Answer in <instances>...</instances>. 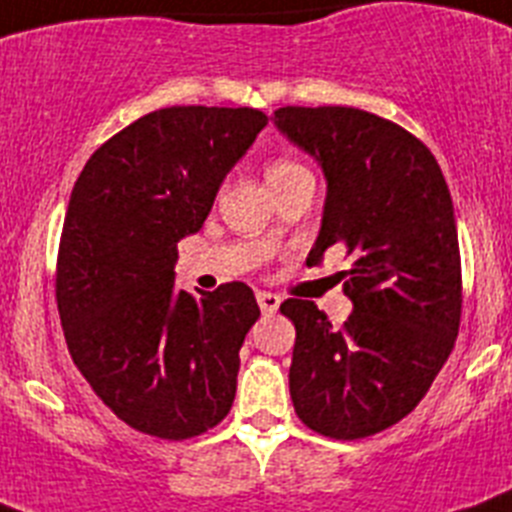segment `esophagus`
Returning <instances> with one entry per match:
<instances>
[{
	"label": "esophagus",
	"mask_w": 512,
	"mask_h": 512,
	"mask_svg": "<svg viewBox=\"0 0 512 512\" xmlns=\"http://www.w3.org/2000/svg\"><path fill=\"white\" fill-rule=\"evenodd\" d=\"M257 303H260V311L265 313V316H273L280 308V296H275L270 290H260V293H257Z\"/></svg>",
	"instance_id": "1"
}]
</instances>
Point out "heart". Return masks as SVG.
Segmentation results:
<instances>
[{
  "label": "heart",
  "instance_id": "b5f03b06",
  "mask_svg": "<svg viewBox=\"0 0 512 512\" xmlns=\"http://www.w3.org/2000/svg\"><path fill=\"white\" fill-rule=\"evenodd\" d=\"M303 173H308L303 165H298L296 160H288V158H278L273 160V163L267 165L265 170V176H267V183L270 186H280V183L290 181V178H296V176H303Z\"/></svg>",
  "mask_w": 512,
  "mask_h": 512
}]
</instances>
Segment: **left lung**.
Instances as JSON below:
<instances>
[{
	"mask_svg": "<svg viewBox=\"0 0 512 512\" xmlns=\"http://www.w3.org/2000/svg\"><path fill=\"white\" fill-rule=\"evenodd\" d=\"M278 130L326 176L321 232L352 257L339 329L313 301L288 298L296 326L290 398L329 439H365L421 403L449 359L462 319V260L449 186L426 145L400 124L352 107H280Z\"/></svg>",
	"mask_w": 512,
	"mask_h": 512,
	"instance_id": "left-lung-1",
	"label": "left lung"
}]
</instances>
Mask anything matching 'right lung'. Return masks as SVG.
Segmentation results:
<instances>
[{
  "label": "right lung",
  "instance_id": "1",
  "mask_svg": "<svg viewBox=\"0 0 512 512\" xmlns=\"http://www.w3.org/2000/svg\"><path fill=\"white\" fill-rule=\"evenodd\" d=\"M265 124L250 107L158 109L104 142L73 186L55 270L68 352L142 434L191 439L234 403L255 293L234 280L193 296L173 267Z\"/></svg>",
  "mask_w": 512,
  "mask_h": 512
}]
</instances>
